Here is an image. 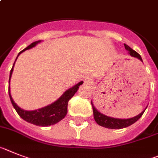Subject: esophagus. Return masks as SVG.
Wrapping results in <instances>:
<instances>
[{"label":"esophagus","instance_id":"34e87169","mask_svg":"<svg viewBox=\"0 0 158 158\" xmlns=\"http://www.w3.org/2000/svg\"><path fill=\"white\" fill-rule=\"evenodd\" d=\"M85 81H86V82H87V81H88V78H87V77H86V79H85Z\"/></svg>","mask_w":158,"mask_h":158}]
</instances>
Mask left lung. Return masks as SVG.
<instances>
[{
  "label": "left lung",
  "mask_w": 158,
  "mask_h": 158,
  "mask_svg": "<svg viewBox=\"0 0 158 158\" xmlns=\"http://www.w3.org/2000/svg\"><path fill=\"white\" fill-rule=\"evenodd\" d=\"M124 48L126 49V50H128L131 56L137 58V59H140V61H142V59H141V57H140V54L137 52H136L135 50H132V48H130L128 45L124 44ZM91 105H92L94 119H95V122H96L99 125H100V126H103L104 127V128H112V129H120V128H126V127L130 126V125H132V124H134L135 122L137 121V120L141 117V116H142L144 112L145 111V109H146V108H145L141 113H140L139 115L135 116V117L130 118V119H117V118L110 117V116H105L104 114L100 113V112L94 107L92 102H91Z\"/></svg>",
  "instance_id": "8db88e82"
}]
</instances>
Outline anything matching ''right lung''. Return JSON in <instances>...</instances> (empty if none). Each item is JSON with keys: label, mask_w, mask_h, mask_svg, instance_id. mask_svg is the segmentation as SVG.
I'll return each mask as SVG.
<instances>
[{"label": "right lung", "mask_w": 158, "mask_h": 158, "mask_svg": "<svg viewBox=\"0 0 158 158\" xmlns=\"http://www.w3.org/2000/svg\"><path fill=\"white\" fill-rule=\"evenodd\" d=\"M41 41H37L28 46L26 48L22 50L21 52L18 54V57L19 56V54H22L26 50H29L31 49L32 47H34L38 43H39ZM17 57V59H18ZM16 59V60H17ZM15 60V61H16ZM15 63V62H14ZM14 66L12 67L11 71H10V75H9V81H10V78H11L12 73L14 71ZM83 83V81L79 82L77 84H75L74 87L69 88L68 90L65 91L63 95H61V97L58 99L56 101H54L53 104L47 105L46 107L42 108H39V109L34 110V111H26V110L22 109L19 108L17 104L14 103V99L12 98L11 94H10V91L9 88V95L11 103L14 106V108H15L16 112H18L21 117L24 120L29 122L30 124H35L38 126H42V127H46L50 126V125H53L54 124H57L58 122L62 120L65 116L67 113V104H68V101L71 98L73 97V95L76 93V91L79 89V87L82 85Z\"/></svg>", "instance_id": "1"}]
</instances>
